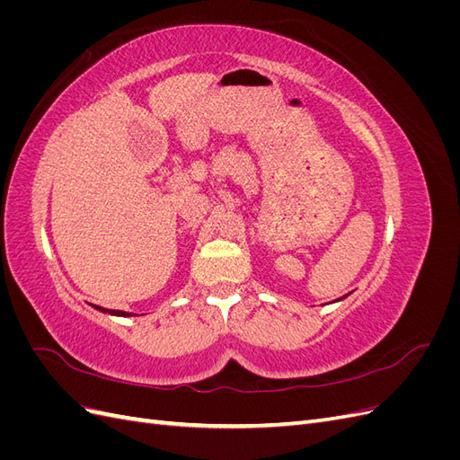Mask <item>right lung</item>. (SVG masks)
Segmentation results:
<instances>
[{"label":"right lung","instance_id":"add662e5","mask_svg":"<svg viewBox=\"0 0 460 460\" xmlns=\"http://www.w3.org/2000/svg\"><path fill=\"white\" fill-rule=\"evenodd\" d=\"M95 309H100V311H103V313H111V314H120V316L127 314V313H122V311H107V309H103V307H95Z\"/></svg>","mask_w":460,"mask_h":460}]
</instances>
